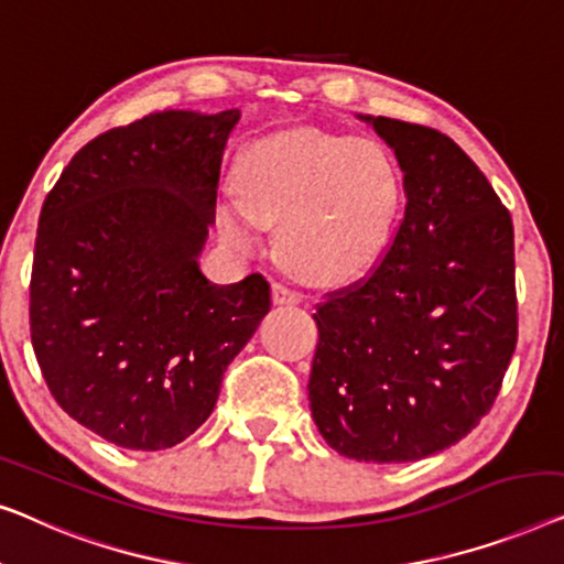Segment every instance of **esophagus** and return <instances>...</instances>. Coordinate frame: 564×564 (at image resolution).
<instances>
[{
    "label": "esophagus",
    "instance_id": "esophagus-1",
    "mask_svg": "<svg viewBox=\"0 0 564 564\" xmlns=\"http://www.w3.org/2000/svg\"><path fill=\"white\" fill-rule=\"evenodd\" d=\"M273 301L279 306H296L301 304V293L289 289L285 283H273Z\"/></svg>",
    "mask_w": 564,
    "mask_h": 564
}]
</instances>
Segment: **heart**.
Returning <instances> with one entry per match:
<instances>
[{"label": "heart", "mask_w": 564, "mask_h": 564, "mask_svg": "<svg viewBox=\"0 0 564 564\" xmlns=\"http://www.w3.org/2000/svg\"><path fill=\"white\" fill-rule=\"evenodd\" d=\"M235 199L219 204V232L252 250L260 225H279L281 260L301 279L343 283L376 263L401 199L391 153L370 138L308 127L271 132L237 163Z\"/></svg>", "instance_id": "b5f03b06"}]
</instances>
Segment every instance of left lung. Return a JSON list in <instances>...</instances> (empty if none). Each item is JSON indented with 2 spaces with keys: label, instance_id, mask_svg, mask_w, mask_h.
<instances>
[{
  "label": "left lung",
  "instance_id": "obj_1",
  "mask_svg": "<svg viewBox=\"0 0 564 564\" xmlns=\"http://www.w3.org/2000/svg\"><path fill=\"white\" fill-rule=\"evenodd\" d=\"M393 150L406 212L368 279L316 306V430L360 463H414L494 406L517 350L511 214L447 134L358 115Z\"/></svg>",
  "mask_w": 564,
  "mask_h": 564
}]
</instances>
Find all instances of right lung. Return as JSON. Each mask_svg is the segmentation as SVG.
Returning a JSON list of instances; mask_svg holds the SVG:
<instances>
[{
  "mask_svg": "<svg viewBox=\"0 0 564 564\" xmlns=\"http://www.w3.org/2000/svg\"><path fill=\"white\" fill-rule=\"evenodd\" d=\"M240 109H165L70 158L37 221L30 337L58 406L127 449L199 430L271 312L260 273L212 283L199 256Z\"/></svg>",
  "mask_w": 564,
  "mask_h": 564,
  "instance_id": "right-lung-1",
  "label": "right lung"
}]
</instances>
